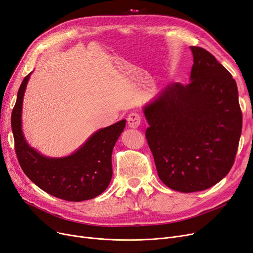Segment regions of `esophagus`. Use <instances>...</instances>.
Returning <instances> with one entry per match:
<instances>
[{"instance_id": "obj_1", "label": "esophagus", "mask_w": 253, "mask_h": 253, "mask_svg": "<svg viewBox=\"0 0 253 253\" xmlns=\"http://www.w3.org/2000/svg\"><path fill=\"white\" fill-rule=\"evenodd\" d=\"M141 121H142V119H141V115L136 112L130 113L127 117V125L132 128H137L141 125Z\"/></svg>"}]
</instances>
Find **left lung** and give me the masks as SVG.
<instances>
[{
    "instance_id": "8db88e82",
    "label": "left lung",
    "mask_w": 253,
    "mask_h": 253,
    "mask_svg": "<svg viewBox=\"0 0 253 253\" xmlns=\"http://www.w3.org/2000/svg\"><path fill=\"white\" fill-rule=\"evenodd\" d=\"M190 48L191 82L168 85L144 107L158 175L184 193L209 189L226 176L242 133L236 81L207 49Z\"/></svg>"
}]
</instances>
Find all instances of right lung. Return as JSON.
Returning <instances> with one entry per match:
<instances>
[{
    "label": "right lung",
    "instance_id": "1",
    "mask_svg": "<svg viewBox=\"0 0 253 253\" xmlns=\"http://www.w3.org/2000/svg\"><path fill=\"white\" fill-rule=\"evenodd\" d=\"M30 74L18 89L11 114L14 149L25 174L46 193L67 201L92 199L108 188L112 178V150L126 120L97 130L76 153L47 158L26 142L22 130V106Z\"/></svg>",
    "mask_w": 253,
    "mask_h": 253
}]
</instances>
